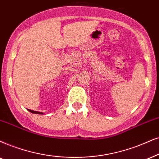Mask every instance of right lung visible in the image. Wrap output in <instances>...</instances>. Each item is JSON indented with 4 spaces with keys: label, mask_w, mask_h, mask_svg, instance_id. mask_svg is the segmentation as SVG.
Returning <instances> with one entry per match:
<instances>
[{
    "label": "right lung",
    "mask_w": 159,
    "mask_h": 159,
    "mask_svg": "<svg viewBox=\"0 0 159 159\" xmlns=\"http://www.w3.org/2000/svg\"><path fill=\"white\" fill-rule=\"evenodd\" d=\"M30 112H31V113L33 114H43V112H39V111H33V110H30V109H28Z\"/></svg>",
    "instance_id": "right-lung-1"
}]
</instances>
